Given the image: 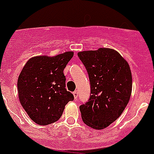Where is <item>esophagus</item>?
Listing matches in <instances>:
<instances>
[{
  "mask_svg": "<svg viewBox=\"0 0 154 154\" xmlns=\"http://www.w3.org/2000/svg\"><path fill=\"white\" fill-rule=\"evenodd\" d=\"M73 96H74V98L75 99H77V98H78V96H79V94H78V91L76 90V91H75L74 92H73Z\"/></svg>",
  "mask_w": 154,
  "mask_h": 154,
  "instance_id": "obj_1",
  "label": "esophagus"
}]
</instances>
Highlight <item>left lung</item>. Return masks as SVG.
Masks as SVG:
<instances>
[{
    "instance_id": "left-lung-1",
    "label": "left lung",
    "mask_w": 154,
    "mask_h": 154,
    "mask_svg": "<svg viewBox=\"0 0 154 154\" xmlns=\"http://www.w3.org/2000/svg\"><path fill=\"white\" fill-rule=\"evenodd\" d=\"M89 76V102L79 106L82 121L95 130L115 122L130 101L132 73L127 61L117 51L99 48L78 52Z\"/></svg>"
}]
</instances>
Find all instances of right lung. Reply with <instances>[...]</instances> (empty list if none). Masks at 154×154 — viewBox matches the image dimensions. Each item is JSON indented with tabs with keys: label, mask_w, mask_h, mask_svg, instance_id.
<instances>
[{
	"label": "right lung",
	"mask_w": 154,
	"mask_h": 154,
	"mask_svg": "<svg viewBox=\"0 0 154 154\" xmlns=\"http://www.w3.org/2000/svg\"><path fill=\"white\" fill-rule=\"evenodd\" d=\"M74 55L72 51L32 57L17 79L18 98L31 120L41 126L60 119L65 105L74 96L65 89L63 70Z\"/></svg>",
	"instance_id": "obj_1"
}]
</instances>
